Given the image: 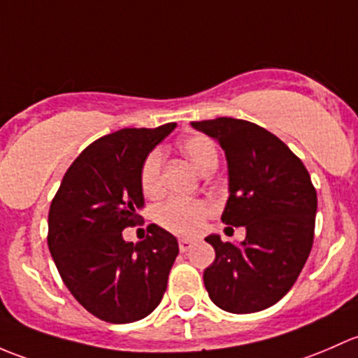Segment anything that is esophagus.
<instances>
[{
  "mask_svg": "<svg viewBox=\"0 0 358 358\" xmlns=\"http://www.w3.org/2000/svg\"><path fill=\"white\" fill-rule=\"evenodd\" d=\"M193 248V241H189V239H179V250L180 252H189V250Z\"/></svg>",
  "mask_w": 358,
  "mask_h": 358,
  "instance_id": "obj_1",
  "label": "esophagus"
}]
</instances>
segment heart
Returning a JSON list of instances; mask_svg holds the SVG:
<instances>
[{"label": "heart", "instance_id": "b5f03b06", "mask_svg": "<svg viewBox=\"0 0 358 358\" xmlns=\"http://www.w3.org/2000/svg\"><path fill=\"white\" fill-rule=\"evenodd\" d=\"M184 157L194 165V169L206 174L215 171L219 164V150L215 143L203 134H193L184 139L179 145ZM139 184L146 196H157L162 191V152L152 150L143 160L139 169ZM212 208L201 200H182V198H171L164 205L155 210V220L158 226L172 234L191 238L203 229L206 217Z\"/></svg>", "mask_w": 358, "mask_h": 358}]
</instances>
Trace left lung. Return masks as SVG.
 I'll return each mask as SVG.
<instances>
[{"label":"left lung","instance_id":"8db88e82","mask_svg":"<svg viewBox=\"0 0 358 358\" xmlns=\"http://www.w3.org/2000/svg\"><path fill=\"white\" fill-rule=\"evenodd\" d=\"M191 125L226 152L229 198L222 222L246 229L241 245L205 238L215 250L205 288L222 310L260 312L288 293L310 255L317 212L310 174L278 136L248 120L219 117Z\"/></svg>","mask_w":358,"mask_h":358}]
</instances>
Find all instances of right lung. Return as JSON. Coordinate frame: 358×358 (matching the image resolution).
I'll return each mask as SVG.
<instances>
[{
    "label": "right lung",
    "instance_id": "1",
    "mask_svg": "<svg viewBox=\"0 0 358 358\" xmlns=\"http://www.w3.org/2000/svg\"><path fill=\"white\" fill-rule=\"evenodd\" d=\"M176 122L120 129L91 143L62 179L48 215V246L70 293L98 319L127 324L164 298L178 239L150 224L143 241H124L145 205L139 169Z\"/></svg>",
    "mask_w": 358,
    "mask_h": 358
}]
</instances>
